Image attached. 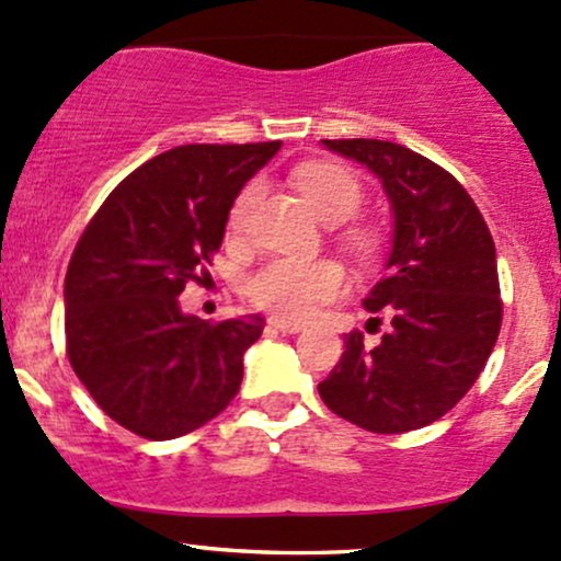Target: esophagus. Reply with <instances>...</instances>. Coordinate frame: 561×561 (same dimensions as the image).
Masks as SVG:
<instances>
[{"mask_svg": "<svg viewBox=\"0 0 561 561\" xmlns=\"http://www.w3.org/2000/svg\"><path fill=\"white\" fill-rule=\"evenodd\" d=\"M268 325L279 330V333H300V330H304V325H300V322L282 320V317H271V320H268Z\"/></svg>", "mask_w": 561, "mask_h": 561, "instance_id": "obj_1", "label": "esophagus"}]
</instances>
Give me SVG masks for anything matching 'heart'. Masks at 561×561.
I'll return each mask as SVG.
<instances>
[{"label": "heart", "instance_id": "obj_1", "mask_svg": "<svg viewBox=\"0 0 561 561\" xmlns=\"http://www.w3.org/2000/svg\"><path fill=\"white\" fill-rule=\"evenodd\" d=\"M293 182L306 198V204L314 209V215L325 222H344L363 204V185L350 169L333 161H309L293 172ZM261 185L250 182L241 187L228 215V228L233 236L247 233L252 222ZM344 244L355 255H368L374 250V239L365 228H350L344 231ZM346 287V274L335 261H300V257H274L247 282V296L257 309L271 311L282 320L300 322L309 320L320 306L339 298Z\"/></svg>", "mask_w": 561, "mask_h": 561}]
</instances>
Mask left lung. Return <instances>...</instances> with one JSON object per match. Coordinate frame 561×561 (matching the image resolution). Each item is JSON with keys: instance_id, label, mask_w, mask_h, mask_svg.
Segmentation results:
<instances>
[{"instance_id": "8db88e82", "label": "left lung", "mask_w": 561, "mask_h": 561, "mask_svg": "<svg viewBox=\"0 0 561 561\" xmlns=\"http://www.w3.org/2000/svg\"><path fill=\"white\" fill-rule=\"evenodd\" d=\"M322 145L370 169L392 206L385 279L363 300L392 328L370 350L357 330L346 335L317 389L333 414L370 433L420 430L465 398L500 335L492 233L468 191L420 152L381 139Z\"/></svg>"}]
</instances>
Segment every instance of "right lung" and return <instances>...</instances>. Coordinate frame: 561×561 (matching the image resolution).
<instances>
[{
  "label": "right lung",
  "mask_w": 561,
  "mask_h": 561,
  "mask_svg": "<svg viewBox=\"0 0 561 561\" xmlns=\"http://www.w3.org/2000/svg\"><path fill=\"white\" fill-rule=\"evenodd\" d=\"M282 141L182 145L141 163L82 231L64 279L67 355L99 409L150 440L215 420L236 398L257 314L180 309L226 236L228 211Z\"/></svg>",
  "instance_id": "add662e5"
}]
</instances>
